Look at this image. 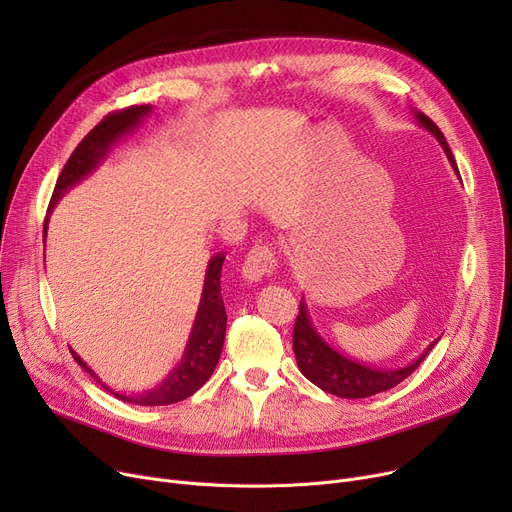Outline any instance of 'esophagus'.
Instances as JSON below:
<instances>
[{"mask_svg": "<svg viewBox=\"0 0 512 512\" xmlns=\"http://www.w3.org/2000/svg\"><path fill=\"white\" fill-rule=\"evenodd\" d=\"M276 265H278V259L272 247L255 245L245 257V263H242L240 272L249 282H261L265 276H272L276 272Z\"/></svg>", "mask_w": 512, "mask_h": 512, "instance_id": "obj_1", "label": "esophagus"}]
</instances>
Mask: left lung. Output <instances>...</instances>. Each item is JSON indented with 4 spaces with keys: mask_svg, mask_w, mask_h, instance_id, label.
I'll list each match as a JSON object with an SVG mask.
<instances>
[{
    "mask_svg": "<svg viewBox=\"0 0 512 512\" xmlns=\"http://www.w3.org/2000/svg\"><path fill=\"white\" fill-rule=\"evenodd\" d=\"M415 118L425 130L432 132L438 139V143L442 145V149L450 161L452 170L456 172V176L461 178L459 168H456V161L452 157V151L444 139L442 130L421 112H415ZM436 342L429 344L413 363H409L405 367H396V369L369 367L361 361H353V359L344 357L342 353H338L336 348H332L324 338L319 336V332L315 330L313 321L307 313L305 301H301V305H299V315H297V321H294V332H292V351H294V357H297L301 373L317 388H321L328 394L340 396V398H367V396L380 394V392H386V390L398 386L402 380H407L409 375L419 367V363L429 355V351H432V346Z\"/></svg>",
    "mask_w": 512,
    "mask_h": 512,
    "instance_id": "8db88e82",
    "label": "left lung"
}]
</instances>
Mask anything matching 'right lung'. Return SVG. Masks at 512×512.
<instances>
[{
	"label": "right lung",
	"instance_id": "1",
	"mask_svg": "<svg viewBox=\"0 0 512 512\" xmlns=\"http://www.w3.org/2000/svg\"><path fill=\"white\" fill-rule=\"evenodd\" d=\"M149 112H151V105H132V107H126V110H122V112H114L110 116H105L87 134V137L78 143V147L66 161V166L56 182V188H53L51 203H49L47 211L56 207V203L62 199V195L66 191H70L74 184L87 178L105 159V155L112 149V145L118 143L124 134L137 128ZM47 222H49V218H45L43 236L47 234ZM224 257H226L224 253H218L209 259L199 311L195 317L191 336H188L184 355H182L180 363L168 373V378L157 388L147 390L139 396L118 394L110 386H105L97 378V373L70 348L74 361L83 367L89 375H93V378L107 392H112L114 396H118L124 402H132V405H141V407L174 405V402H180L188 396H193L211 378V373H213L215 365H218L220 355H222L224 336H226V319H228L224 299H222V288H220Z\"/></svg>",
	"mask_w": 512,
	"mask_h": 512
}]
</instances>
